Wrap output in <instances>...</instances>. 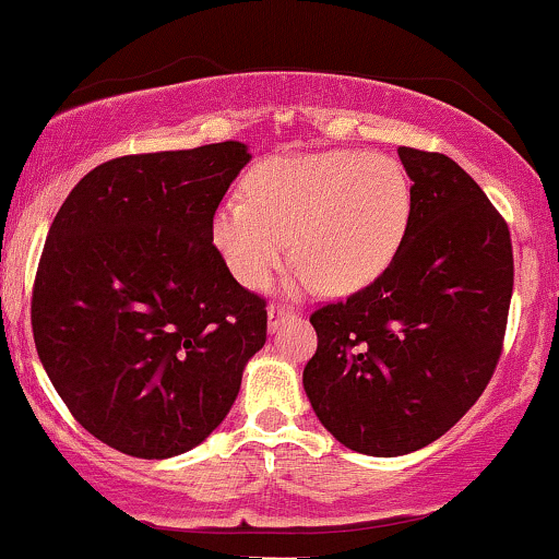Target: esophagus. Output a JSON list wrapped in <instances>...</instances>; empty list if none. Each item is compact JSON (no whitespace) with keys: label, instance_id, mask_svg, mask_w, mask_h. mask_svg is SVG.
Wrapping results in <instances>:
<instances>
[{"label":"esophagus","instance_id":"34e87169","mask_svg":"<svg viewBox=\"0 0 559 559\" xmlns=\"http://www.w3.org/2000/svg\"><path fill=\"white\" fill-rule=\"evenodd\" d=\"M288 316H292V310H288L286 305H271V307H267V325H271V331L278 329V325L284 323Z\"/></svg>","mask_w":559,"mask_h":559}]
</instances>
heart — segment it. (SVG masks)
<instances>
[{
  "label": "heart",
  "instance_id": "1",
  "mask_svg": "<svg viewBox=\"0 0 559 559\" xmlns=\"http://www.w3.org/2000/svg\"><path fill=\"white\" fill-rule=\"evenodd\" d=\"M213 217V243L234 278L262 288L292 252L297 286L333 294L368 286L400 249L409 221L407 176L389 157L333 150L281 155L247 178Z\"/></svg>",
  "mask_w": 559,
  "mask_h": 559
}]
</instances>
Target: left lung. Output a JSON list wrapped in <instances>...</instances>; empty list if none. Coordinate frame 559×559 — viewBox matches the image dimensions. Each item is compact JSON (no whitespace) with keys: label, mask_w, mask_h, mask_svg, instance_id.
Instances as JSON below:
<instances>
[{"label":"left lung","mask_w":559,"mask_h":559,"mask_svg":"<svg viewBox=\"0 0 559 559\" xmlns=\"http://www.w3.org/2000/svg\"><path fill=\"white\" fill-rule=\"evenodd\" d=\"M404 239L373 284L310 316L318 349L305 391L355 452L396 457L431 444L484 389L502 355L512 299L504 217L454 159L400 146Z\"/></svg>","instance_id":"8db88e82"}]
</instances>
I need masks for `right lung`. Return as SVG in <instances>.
Wrapping results in <instances>:
<instances>
[{
  "mask_svg": "<svg viewBox=\"0 0 559 559\" xmlns=\"http://www.w3.org/2000/svg\"><path fill=\"white\" fill-rule=\"evenodd\" d=\"M247 144L126 155L81 178L36 267L38 360L88 433L165 460L202 444L267 338L260 294L213 243Z\"/></svg>",
  "mask_w": 559,
  "mask_h": 559,
  "instance_id": "1",
  "label": "right lung"
}]
</instances>
